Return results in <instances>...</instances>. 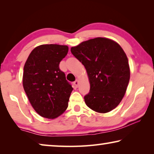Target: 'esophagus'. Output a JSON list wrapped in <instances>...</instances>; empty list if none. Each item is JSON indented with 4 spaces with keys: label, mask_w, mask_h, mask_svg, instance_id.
Returning <instances> with one entry per match:
<instances>
[{
    "label": "esophagus",
    "mask_w": 154,
    "mask_h": 154,
    "mask_svg": "<svg viewBox=\"0 0 154 154\" xmlns=\"http://www.w3.org/2000/svg\"><path fill=\"white\" fill-rule=\"evenodd\" d=\"M73 85H74V87L77 88L78 87V85H79V81L76 80V81H75V82H73Z\"/></svg>",
    "instance_id": "1"
}]
</instances>
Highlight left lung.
<instances>
[{"instance_id": "1", "label": "left lung", "mask_w": 154, "mask_h": 154, "mask_svg": "<svg viewBox=\"0 0 154 154\" xmlns=\"http://www.w3.org/2000/svg\"><path fill=\"white\" fill-rule=\"evenodd\" d=\"M72 55L84 65L90 83L84 96L88 107L107 113L120 103L130 80L128 60L118 43L97 37L71 49Z\"/></svg>"}]
</instances>
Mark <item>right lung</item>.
<instances>
[{
  "label": "right lung",
  "instance_id": "right-lung-1",
  "mask_svg": "<svg viewBox=\"0 0 154 154\" xmlns=\"http://www.w3.org/2000/svg\"><path fill=\"white\" fill-rule=\"evenodd\" d=\"M69 48L57 44L41 45L31 51L23 73V87L31 105L41 116L54 119L68 107L73 90L59 68Z\"/></svg>",
  "mask_w": 154,
  "mask_h": 154
}]
</instances>
